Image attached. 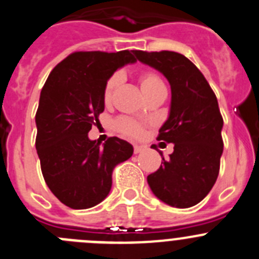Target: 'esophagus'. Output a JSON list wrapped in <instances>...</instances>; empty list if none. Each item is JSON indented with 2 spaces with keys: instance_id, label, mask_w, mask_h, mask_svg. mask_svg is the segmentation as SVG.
<instances>
[{
  "instance_id": "34e87169",
  "label": "esophagus",
  "mask_w": 259,
  "mask_h": 259,
  "mask_svg": "<svg viewBox=\"0 0 259 259\" xmlns=\"http://www.w3.org/2000/svg\"><path fill=\"white\" fill-rule=\"evenodd\" d=\"M141 151H144V148H142V146H139V145L134 146V153L135 154H140Z\"/></svg>"
}]
</instances>
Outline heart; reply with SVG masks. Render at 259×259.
<instances>
[{"label": "heart", "mask_w": 259, "mask_h": 259, "mask_svg": "<svg viewBox=\"0 0 259 259\" xmlns=\"http://www.w3.org/2000/svg\"><path fill=\"white\" fill-rule=\"evenodd\" d=\"M120 82H122V77L118 73L108 78L103 91V99L105 105H111L113 104L115 92H117ZM139 83L142 92H144V95L148 99L158 94H162V92H165L164 82L160 78V75L156 72H154V70H144V72L140 73ZM114 125H115V130L118 132L130 137H139L144 132V125L130 117L118 118L115 123H114Z\"/></svg>", "instance_id": "obj_1"}]
</instances>
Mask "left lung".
<instances>
[{"mask_svg": "<svg viewBox=\"0 0 259 259\" xmlns=\"http://www.w3.org/2000/svg\"><path fill=\"white\" fill-rule=\"evenodd\" d=\"M134 54L163 73L172 91L169 118L156 140L173 142L175 148L149 175L148 184L170 207H193L208 195L220 173L224 118L217 97L195 64L179 52L134 50Z\"/></svg>", "mask_w": 259, "mask_h": 259, "instance_id": "left-lung-1", "label": "left lung"}]
</instances>
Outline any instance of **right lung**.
Instances as JSON below:
<instances>
[{"instance_id": "add662e5", "label": "right lung", "mask_w": 259, "mask_h": 259, "mask_svg": "<svg viewBox=\"0 0 259 259\" xmlns=\"http://www.w3.org/2000/svg\"><path fill=\"white\" fill-rule=\"evenodd\" d=\"M135 61L134 50L75 51L51 70L42 87L35 149L47 186L66 207L86 209L103 201L114 167L134 154L124 140L109 137L100 146L89 132L104 111L108 78Z\"/></svg>"}]
</instances>
